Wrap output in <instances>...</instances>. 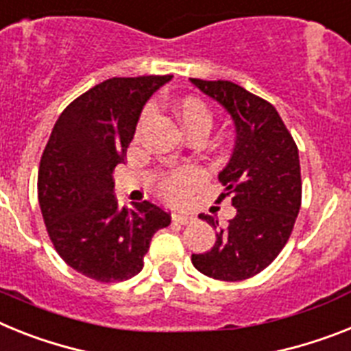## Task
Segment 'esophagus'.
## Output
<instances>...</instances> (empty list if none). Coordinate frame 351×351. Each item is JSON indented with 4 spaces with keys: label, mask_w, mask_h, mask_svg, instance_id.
<instances>
[{
    "label": "esophagus",
    "mask_w": 351,
    "mask_h": 351,
    "mask_svg": "<svg viewBox=\"0 0 351 351\" xmlns=\"http://www.w3.org/2000/svg\"><path fill=\"white\" fill-rule=\"evenodd\" d=\"M171 217H173L175 223H180V225H189V223L194 221V216H191V214H182V212H173Z\"/></svg>",
    "instance_id": "1"
}]
</instances>
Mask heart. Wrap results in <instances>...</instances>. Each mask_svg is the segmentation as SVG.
Listing matches in <instances>:
<instances>
[{
	"label": "heart",
	"mask_w": 351,
	"mask_h": 351,
	"mask_svg": "<svg viewBox=\"0 0 351 351\" xmlns=\"http://www.w3.org/2000/svg\"><path fill=\"white\" fill-rule=\"evenodd\" d=\"M152 114V107H146L141 116V123ZM178 116L182 119L185 130L203 126V128H210L212 116L207 105L196 98H185L178 105ZM205 180V171L199 166H184L178 169L171 171L164 175L158 182V191L160 196L169 203H180L184 202L202 182Z\"/></svg>",
	"instance_id": "1"
}]
</instances>
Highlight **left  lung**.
<instances>
[{
	"label": "left lung",
	"instance_id": "1",
	"mask_svg": "<svg viewBox=\"0 0 351 351\" xmlns=\"http://www.w3.org/2000/svg\"><path fill=\"white\" fill-rule=\"evenodd\" d=\"M203 94L216 99L234 119L235 146L219 173L225 185L219 202L232 196L237 214L228 226L199 214L214 228L216 244L193 253V266L225 282L246 280L266 269L289 241L302 205L298 146L276 108L234 82L191 78Z\"/></svg>",
	"mask_w": 351,
	"mask_h": 351
}]
</instances>
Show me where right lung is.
I'll list each match as a JSON object with an SVG mask.
<instances>
[{"label":"right lung","mask_w":351,"mask_h":351,"mask_svg":"<svg viewBox=\"0 0 351 351\" xmlns=\"http://www.w3.org/2000/svg\"><path fill=\"white\" fill-rule=\"evenodd\" d=\"M173 76L108 78L69 103L40 157L37 193L44 225L67 266L98 282L143 269L153 234L171 216L152 202L117 205L114 169L125 162L143 107Z\"/></svg>","instance_id":"add662e5"}]
</instances>
